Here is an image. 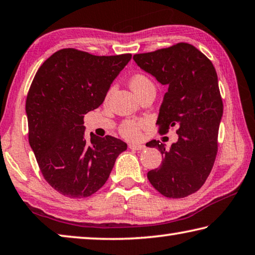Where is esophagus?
I'll list each match as a JSON object with an SVG mask.
<instances>
[{
	"label": "esophagus",
	"mask_w": 255,
	"mask_h": 255,
	"mask_svg": "<svg viewBox=\"0 0 255 255\" xmlns=\"http://www.w3.org/2000/svg\"><path fill=\"white\" fill-rule=\"evenodd\" d=\"M129 148L136 149V150H143L146 148V146L140 145V144H129Z\"/></svg>",
	"instance_id": "1"
}]
</instances>
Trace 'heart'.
Here are the masks:
<instances>
[{"label": "heart", "mask_w": 255, "mask_h": 255, "mask_svg": "<svg viewBox=\"0 0 255 255\" xmlns=\"http://www.w3.org/2000/svg\"><path fill=\"white\" fill-rule=\"evenodd\" d=\"M130 88L132 91L137 94L147 88H154V85L148 77L138 74L133 76L130 80ZM120 132H122L123 136L125 137L135 139V138L139 136V124L136 122H131V120L125 122L122 125V127H120Z\"/></svg>", "instance_id": "b5f03b06"}]
</instances>
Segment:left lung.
I'll return each instance as SVG.
<instances>
[{"mask_svg":"<svg viewBox=\"0 0 255 255\" xmlns=\"http://www.w3.org/2000/svg\"><path fill=\"white\" fill-rule=\"evenodd\" d=\"M141 70L167 86L156 124L159 132L176 127L179 139L165 149L159 140L146 146L157 148L163 161L147 178L167 198H184L198 191L208 178L217 154L223 101L213 63L195 46L180 42L169 48L133 55Z\"/></svg>","mask_w":255,"mask_h":255,"instance_id":"left-lung-1","label":"left lung"}]
</instances>
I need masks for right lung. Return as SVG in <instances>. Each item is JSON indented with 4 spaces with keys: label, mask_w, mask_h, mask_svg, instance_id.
<instances>
[{
    "label": "right lung",
    "mask_w": 255,
    "mask_h": 255,
    "mask_svg": "<svg viewBox=\"0 0 255 255\" xmlns=\"http://www.w3.org/2000/svg\"><path fill=\"white\" fill-rule=\"evenodd\" d=\"M130 54L96 56L73 48L46 59L30 86L25 112L29 144L45 180L68 198L97 192L114 169L125 141L91 132L85 139L84 115L102 105Z\"/></svg>",
    "instance_id": "1"
}]
</instances>
